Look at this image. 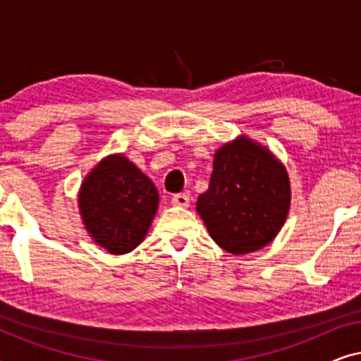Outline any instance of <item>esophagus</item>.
<instances>
[{"instance_id": "34e87169", "label": "esophagus", "mask_w": 361, "mask_h": 361, "mask_svg": "<svg viewBox=\"0 0 361 361\" xmlns=\"http://www.w3.org/2000/svg\"><path fill=\"white\" fill-rule=\"evenodd\" d=\"M171 202H172V205H176V207H189L190 199L187 194H176V195H172Z\"/></svg>"}]
</instances>
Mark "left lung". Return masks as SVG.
<instances>
[{
    "label": "left lung",
    "mask_w": 361,
    "mask_h": 361,
    "mask_svg": "<svg viewBox=\"0 0 361 361\" xmlns=\"http://www.w3.org/2000/svg\"><path fill=\"white\" fill-rule=\"evenodd\" d=\"M289 205L286 167L259 142L240 136L215 152L209 190L200 194L197 212L220 248L246 255L274 240Z\"/></svg>",
    "instance_id": "8db88e82"
}]
</instances>
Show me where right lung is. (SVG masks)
<instances>
[{"label": "right lung", "instance_id": "obj_1", "mask_svg": "<svg viewBox=\"0 0 361 361\" xmlns=\"http://www.w3.org/2000/svg\"><path fill=\"white\" fill-rule=\"evenodd\" d=\"M157 205L156 185L123 154L98 162L78 192L83 225L111 255L130 253L145 240Z\"/></svg>", "mask_w": 361, "mask_h": 361}]
</instances>
